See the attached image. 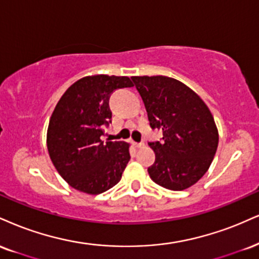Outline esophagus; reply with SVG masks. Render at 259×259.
<instances>
[{
	"label": "esophagus",
	"mask_w": 259,
	"mask_h": 259,
	"mask_svg": "<svg viewBox=\"0 0 259 259\" xmlns=\"http://www.w3.org/2000/svg\"><path fill=\"white\" fill-rule=\"evenodd\" d=\"M134 146H135V147H143V146H145V142H134Z\"/></svg>",
	"instance_id": "esophagus-1"
}]
</instances>
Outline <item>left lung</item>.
<instances>
[{
    "label": "left lung",
    "instance_id": "obj_1",
    "mask_svg": "<svg viewBox=\"0 0 259 259\" xmlns=\"http://www.w3.org/2000/svg\"><path fill=\"white\" fill-rule=\"evenodd\" d=\"M152 129L163 130L149 142L155 161L151 179L171 191H183L205 175L219 146V132L207 106L183 83L165 76L132 77Z\"/></svg>",
    "mask_w": 259,
    "mask_h": 259
}]
</instances>
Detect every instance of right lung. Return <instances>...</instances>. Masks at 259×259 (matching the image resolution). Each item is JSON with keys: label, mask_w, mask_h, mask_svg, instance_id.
I'll return each mask as SVG.
<instances>
[{"label": "right lung", "mask_w": 259, "mask_h": 259, "mask_svg": "<svg viewBox=\"0 0 259 259\" xmlns=\"http://www.w3.org/2000/svg\"><path fill=\"white\" fill-rule=\"evenodd\" d=\"M127 77L89 76L77 80L59 100L49 120L47 146L55 169L71 187L100 194L116 186L130 160L124 141H102L111 124L108 100L130 88Z\"/></svg>", "instance_id": "obj_1"}]
</instances>
